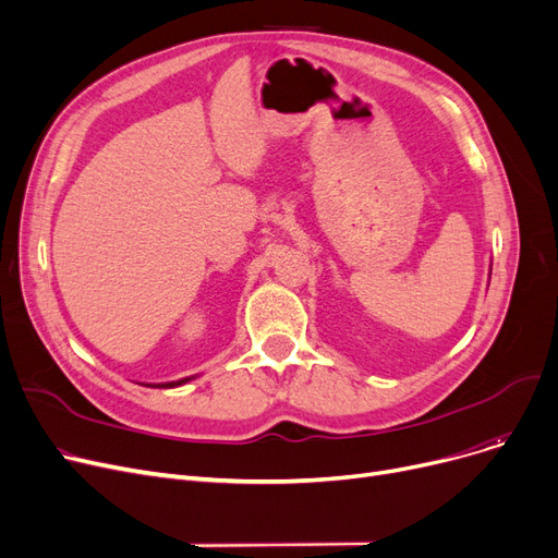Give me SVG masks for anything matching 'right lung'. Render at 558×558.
<instances>
[{"label": "right lung", "mask_w": 558, "mask_h": 558, "mask_svg": "<svg viewBox=\"0 0 558 558\" xmlns=\"http://www.w3.org/2000/svg\"><path fill=\"white\" fill-rule=\"evenodd\" d=\"M184 380H186V378H184ZM184 380H178V383H168V387H175V385H182Z\"/></svg>", "instance_id": "add662e5"}]
</instances>
